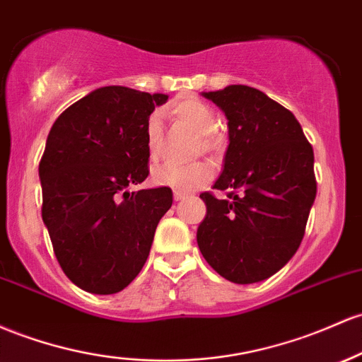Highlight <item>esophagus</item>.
Instances as JSON below:
<instances>
[{
    "label": "esophagus",
    "mask_w": 362,
    "mask_h": 362,
    "mask_svg": "<svg viewBox=\"0 0 362 362\" xmlns=\"http://www.w3.org/2000/svg\"><path fill=\"white\" fill-rule=\"evenodd\" d=\"M187 197V194L180 192V190H173V199L175 201H184Z\"/></svg>",
    "instance_id": "34e87169"
}]
</instances>
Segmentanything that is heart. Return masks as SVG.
Segmentation results:
<instances>
[{
    "instance_id": "b5f03b06",
    "label": "heart",
    "mask_w": 362,
    "mask_h": 362,
    "mask_svg": "<svg viewBox=\"0 0 362 362\" xmlns=\"http://www.w3.org/2000/svg\"><path fill=\"white\" fill-rule=\"evenodd\" d=\"M175 115L182 123H185L194 132L199 134L197 151L202 149V153H213L218 148V139L213 134L218 127V120L204 103L197 101V99H187L175 108ZM146 149H148L151 160H158L161 156L163 134L160 111L151 113L148 123H146ZM211 177L213 168L204 161L184 166L166 163V165L153 168L154 184L182 190V192H189V190L201 187L206 182L211 180Z\"/></svg>"
}]
</instances>
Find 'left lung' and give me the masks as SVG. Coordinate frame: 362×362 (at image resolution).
Returning a JSON list of instances; mask_svg holds the SVG:
<instances>
[{
    "label": "left lung",
    "mask_w": 362,
    "mask_h": 362,
    "mask_svg": "<svg viewBox=\"0 0 362 362\" xmlns=\"http://www.w3.org/2000/svg\"><path fill=\"white\" fill-rule=\"evenodd\" d=\"M223 110L230 144L223 173L202 192L208 214L197 245L218 275L256 284L299 249L316 197L315 154L292 111L249 86L204 93Z\"/></svg>",
    "instance_id": "1"
}]
</instances>
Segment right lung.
<instances>
[{
    "mask_svg": "<svg viewBox=\"0 0 362 362\" xmlns=\"http://www.w3.org/2000/svg\"><path fill=\"white\" fill-rule=\"evenodd\" d=\"M166 94L93 90L53 123L39 161L42 221L63 273L82 291H123L148 259L172 208L170 187L129 192L149 175L146 123Z\"/></svg>",
    "mask_w": 362,
    "mask_h": 362,
    "instance_id": "right-lung-1",
    "label": "right lung"
}]
</instances>
